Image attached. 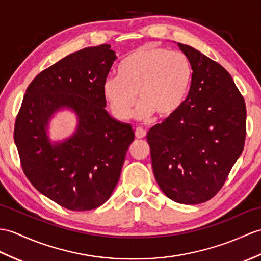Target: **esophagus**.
I'll use <instances>...</instances> for the list:
<instances>
[{"mask_svg": "<svg viewBox=\"0 0 261 261\" xmlns=\"http://www.w3.org/2000/svg\"><path fill=\"white\" fill-rule=\"evenodd\" d=\"M145 136H147V131L142 128H137L136 129V138L138 139H143Z\"/></svg>", "mask_w": 261, "mask_h": 261, "instance_id": "34e87169", "label": "esophagus"}]
</instances>
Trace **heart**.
Returning <instances> with one entry per match:
<instances>
[{
	"label": "heart",
	"instance_id": "heart-1",
	"mask_svg": "<svg viewBox=\"0 0 261 261\" xmlns=\"http://www.w3.org/2000/svg\"><path fill=\"white\" fill-rule=\"evenodd\" d=\"M191 82V62L184 53L159 45H143L122 60L118 76L107 77L102 91L119 120L130 118L136 94L140 101L135 111L138 119L147 120L154 113L168 119L182 107Z\"/></svg>",
	"mask_w": 261,
	"mask_h": 261
}]
</instances>
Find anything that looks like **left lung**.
I'll list each match as a JSON object with an SVG mask.
<instances>
[{
  "instance_id": "left-lung-1",
  "label": "left lung",
  "mask_w": 261,
  "mask_h": 261,
  "mask_svg": "<svg viewBox=\"0 0 261 261\" xmlns=\"http://www.w3.org/2000/svg\"><path fill=\"white\" fill-rule=\"evenodd\" d=\"M192 82L180 110L148 132L154 178L163 193L185 204L217 195L244 150L246 105L228 71L195 47Z\"/></svg>"
}]
</instances>
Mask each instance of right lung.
Returning a JSON list of instances; mask_svg holds the SVG:
<instances>
[{
	"instance_id": "obj_1",
	"label": "right lung",
	"mask_w": 261,
	"mask_h": 261,
	"mask_svg": "<svg viewBox=\"0 0 261 261\" xmlns=\"http://www.w3.org/2000/svg\"><path fill=\"white\" fill-rule=\"evenodd\" d=\"M117 56L109 44L69 54L30 83L14 126L24 173L36 190L62 207L84 211L112 195L135 132L106 110L102 86ZM75 112V133L52 143L48 124L58 111Z\"/></svg>"
}]
</instances>
